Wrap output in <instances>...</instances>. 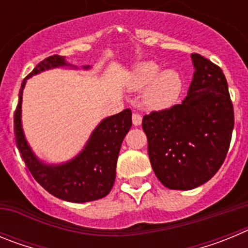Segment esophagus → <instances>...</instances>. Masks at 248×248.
<instances>
[{
	"label": "esophagus",
	"instance_id": "obj_1",
	"mask_svg": "<svg viewBox=\"0 0 248 248\" xmlns=\"http://www.w3.org/2000/svg\"><path fill=\"white\" fill-rule=\"evenodd\" d=\"M131 119H133V124H134L135 126H138L141 124V120H143V118H141V115H140V114L134 113L133 115H131Z\"/></svg>",
	"mask_w": 248,
	"mask_h": 248
}]
</instances>
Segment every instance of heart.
I'll list each match as a JSON object with an SVG mask.
<instances>
[{
    "label": "heart",
    "mask_w": 248,
    "mask_h": 248,
    "mask_svg": "<svg viewBox=\"0 0 248 248\" xmlns=\"http://www.w3.org/2000/svg\"><path fill=\"white\" fill-rule=\"evenodd\" d=\"M130 87L143 91V103L151 110H163L171 107L183 92L181 76L174 69L161 72L154 62H144L137 65L131 74Z\"/></svg>",
    "instance_id": "b5f03b06"
}]
</instances>
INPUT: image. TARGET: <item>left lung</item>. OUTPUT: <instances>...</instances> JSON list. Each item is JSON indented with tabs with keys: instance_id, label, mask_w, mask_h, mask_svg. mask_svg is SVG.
I'll list each match as a JSON object with an SVG mask.
<instances>
[{
	"instance_id": "8db88e82",
	"label": "left lung",
	"mask_w": 248,
	"mask_h": 248,
	"mask_svg": "<svg viewBox=\"0 0 248 248\" xmlns=\"http://www.w3.org/2000/svg\"><path fill=\"white\" fill-rule=\"evenodd\" d=\"M195 73L181 104L144 115L148 153L155 175L172 190L209 181L225 161L235 124L222 69L198 53Z\"/></svg>"
}]
</instances>
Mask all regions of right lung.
Segmentation results:
<instances>
[{
  "label": "right lung",
  "instance_id": "right-lung-1",
  "mask_svg": "<svg viewBox=\"0 0 248 248\" xmlns=\"http://www.w3.org/2000/svg\"><path fill=\"white\" fill-rule=\"evenodd\" d=\"M69 65L64 57L50 56L36 65L21 85L19 99L13 117L16 144L34 180L49 194L69 202H88L98 200L110 192L115 181V168L123 139L131 128V110L105 118L92 133L85 148L68 163L47 165L31 150L21 124L22 93L26 79L50 68ZM85 69L89 65L84 67Z\"/></svg>",
  "mask_w": 248,
  "mask_h": 248
}]
</instances>
